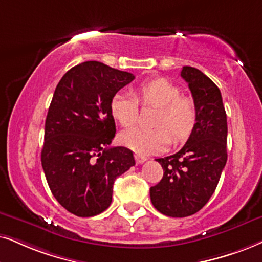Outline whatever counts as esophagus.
Wrapping results in <instances>:
<instances>
[{"instance_id":"34e87169","label":"esophagus","mask_w":262,"mask_h":262,"mask_svg":"<svg viewBox=\"0 0 262 262\" xmlns=\"http://www.w3.org/2000/svg\"><path fill=\"white\" fill-rule=\"evenodd\" d=\"M147 158L145 157V156H142V155H139V154H137L135 155V161H137V163L138 164H141V163H144L145 161H146Z\"/></svg>"}]
</instances>
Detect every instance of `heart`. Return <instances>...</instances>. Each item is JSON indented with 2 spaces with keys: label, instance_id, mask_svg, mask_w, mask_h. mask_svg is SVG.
Segmentation results:
<instances>
[{
  "label": "heart",
  "instance_id": "obj_1",
  "mask_svg": "<svg viewBox=\"0 0 262 262\" xmlns=\"http://www.w3.org/2000/svg\"><path fill=\"white\" fill-rule=\"evenodd\" d=\"M135 95L116 93L111 99L110 111L122 127L129 128L138 122L140 105L158 106L156 125L158 127L133 128L121 135L123 145L140 155L158 154L171 142L187 138L196 124L197 107L193 99L180 94L178 85L164 78H156L141 83Z\"/></svg>",
  "mask_w": 262,
  "mask_h": 262
}]
</instances>
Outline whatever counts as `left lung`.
Instances as JSON below:
<instances>
[{"label":"left lung","mask_w":262,"mask_h":262,"mask_svg":"<svg viewBox=\"0 0 262 262\" xmlns=\"http://www.w3.org/2000/svg\"><path fill=\"white\" fill-rule=\"evenodd\" d=\"M181 77L196 104V124L180 151L156 160L164 173L150 188L154 207L171 217L190 216L207 204L227 161V120L220 89L196 68L184 66Z\"/></svg>","instance_id":"1"}]
</instances>
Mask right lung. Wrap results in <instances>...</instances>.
<instances>
[{
  "label": "right lung",
  "instance_id": "obj_1",
  "mask_svg": "<svg viewBox=\"0 0 262 262\" xmlns=\"http://www.w3.org/2000/svg\"><path fill=\"white\" fill-rule=\"evenodd\" d=\"M134 78L85 61L66 72L55 88L46 118L42 168L55 200L77 216L106 210L116 178L135 164L129 148L110 147L116 134L111 99Z\"/></svg>",
  "mask_w": 262,
  "mask_h": 262
}]
</instances>
